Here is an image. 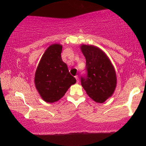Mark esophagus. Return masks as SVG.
I'll return each mask as SVG.
<instances>
[{"instance_id":"obj_1","label":"esophagus","mask_w":146,"mask_h":146,"mask_svg":"<svg viewBox=\"0 0 146 146\" xmlns=\"http://www.w3.org/2000/svg\"><path fill=\"white\" fill-rule=\"evenodd\" d=\"M75 79H76L77 82H79V78H78V75H76V76H75Z\"/></svg>"}]
</instances>
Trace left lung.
Segmentation results:
<instances>
[{
  "label": "left lung",
  "mask_w": 146,
  "mask_h": 146,
  "mask_svg": "<svg viewBox=\"0 0 146 146\" xmlns=\"http://www.w3.org/2000/svg\"><path fill=\"white\" fill-rule=\"evenodd\" d=\"M86 58V76L81 84L87 95L98 103H104L112 96L117 86V76L111 62L103 51L93 45L82 44Z\"/></svg>",
  "instance_id": "obj_1"
}]
</instances>
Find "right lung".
Here are the masks:
<instances>
[{
  "label": "right lung",
  "instance_id": "add662e5",
  "mask_svg": "<svg viewBox=\"0 0 146 146\" xmlns=\"http://www.w3.org/2000/svg\"><path fill=\"white\" fill-rule=\"evenodd\" d=\"M62 46L51 44L42 56L35 74L34 82L42 100L53 103L60 100L72 84L76 82L62 61Z\"/></svg>",
  "mask_w": 146,
  "mask_h": 146
}]
</instances>
